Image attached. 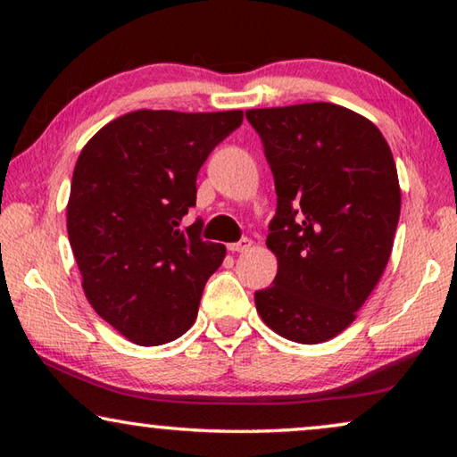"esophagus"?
<instances>
[{
    "instance_id": "1",
    "label": "esophagus",
    "mask_w": 457,
    "mask_h": 457,
    "mask_svg": "<svg viewBox=\"0 0 457 457\" xmlns=\"http://www.w3.org/2000/svg\"><path fill=\"white\" fill-rule=\"evenodd\" d=\"M253 244H252V239H247V237H244V239H239V242H236V244H229L228 245V250L229 252H234V253H239V252H247L250 250Z\"/></svg>"
}]
</instances>
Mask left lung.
Here are the masks:
<instances>
[{"label": "left lung", "mask_w": 457, "mask_h": 457, "mask_svg": "<svg viewBox=\"0 0 457 457\" xmlns=\"http://www.w3.org/2000/svg\"><path fill=\"white\" fill-rule=\"evenodd\" d=\"M272 169L278 207L266 245L274 284L256 311L276 335L319 345L357 319L389 262L401 212L385 137L351 108L306 103L245 111Z\"/></svg>", "instance_id": "8db88e82"}]
</instances>
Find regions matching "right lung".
<instances>
[{"label":"right lung","mask_w":457,"mask_h":457,"mask_svg":"<svg viewBox=\"0 0 457 457\" xmlns=\"http://www.w3.org/2000/svg\"><path fill=\"white\" fill-rule=\"evenodd\" d=\"M242 111H133L104 125L76 161L66 228L82 288L130 343L157 346L187 332L226 245L199 237L197 173Z\"/></svg>","instance_id":"1"}]
</instances>
